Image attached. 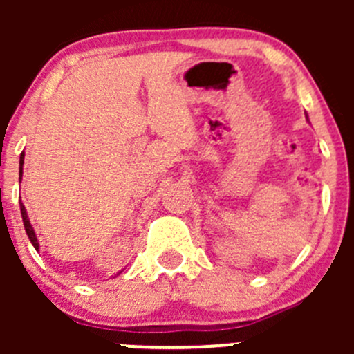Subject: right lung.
<instances>
[{
    "label": "right lung",
    "instance_id": "obj_1",
    "mask_svg": "<svg viewBox=\"0 0 354 354\" xmlns=\"http://www.w3.org/2000/svg\"><path fill=\"white\" fill-rule=\"evenodd\" d=\"M24 152L20 154V180H22V173H24ZM20 212H22V219H24V226H25V231H27V236L28 240H30V243L34 245L35 250H39V241H37V236H35L34 233V227H32L30 221H28L27 217V210H25V205L22 202H20Z\"/></svg>",
    "mask_w": 354,
    "mask_h": 354
}]
</instances>
